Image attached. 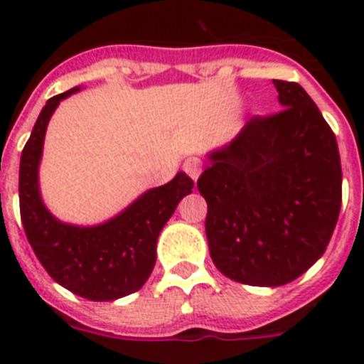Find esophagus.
Masks as SVG:
<instances>
[{
  "instance_id": "1",
  "label": "esophagus",
  "mask_w": 364,
  "mask_h": 364,
  "mask_svg": "<svg viewBox=\"0 0 364 364\" xmlns=\"http://www.w3.org/2000/svg\"><path fill=\"white\" fill-rule=\"evenodd\" d=\"M184 171H186V175L193 180V182H197L198 176H200V173H202V160L197 159V156H189V159H186Z\"/></svg>"
}]
</instances>
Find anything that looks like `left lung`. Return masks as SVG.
Instances as JSON below:
<instances>
[{"mask_svg": "<svg viewBox=\"0 0 364 364\" xmlns=\"http://www.w3.org/2000/svg\"><path fill=\"white\" fill-rule=\"evenodd\" d=\"M273 85L284 109L253 117L197 182L215 266L250 286L288 284L314 266L343 200L332 127L299 83Z\"/></svg>", "mask_w": 364, "mask_h": 364, "instance_id": "left-lung-1", "label": "left lung"}]
</instances>
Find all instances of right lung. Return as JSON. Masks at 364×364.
<instances>
[{"instance_id": "1", "label": "right lung", "mask_w": 364, "mask_h": 364, "mask_svg": "<svg viewBox=\"0 0 364 364\" xmlns=\"http://www.w3.org/2000/svg\"><path fill=\"white\" fill-rule=\"evenodd\" d=\"M76 91L78 87L47 100L34 124L19 162V213L28 244L58 284L89 301H114L138 291L149 279L160 231L191 193L193 180L176 173L171 182L149 189L100 226L78 228L56 220L41 202L38 166L54 109Z\"/></svg>"}]
</instances>
